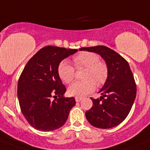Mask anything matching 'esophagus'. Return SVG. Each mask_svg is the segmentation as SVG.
I'll use <instances>...</instances> for the list:
<instances>
[{
	"mask_svg": "<svg viewBox=\"0 0 150 150\" xmlns=\"http://www.w3.org/2000/svg\"><path fill=\"white\" fill-rule=\"evenodd\" d=\"M81 100H82V98H81V97H75V101H76V102H80Z\"/></svg>",
	"mask_w": 150,
	"mask_h": 150,
	"instance_id": "obj_1",
	"label": "esophagus"
}]
</instances>
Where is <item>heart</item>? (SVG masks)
<instances>
[{
	"label": "heart",
	"mask_w": 150,
	"mask_h": 150,
	"mask_svg": "<svg viewBox=\"0 0 150 150\" xmlns=\"http://www.w3.org/2000/svg\"><path fill=\"white\" fill-rule=\"evenodd\" d=\"M73 62L76 68H87L84 72V81H76L69 86L68 92L71 96L82 97L91 93L97 86L106 83L108 78V67L106 63L101 62L97 53L83 52L75 56ZM58 74L61 80L69 84L74 79L75 69L66 60H63L58 66Z\"/></svg>",
	"instance_id": "1"
}]
</instances>
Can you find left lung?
Listing matches in <instances>:
<instances>
[{"label":"left lung","mask_w":150,"mask_h":150,"mask_svg":"<svg viewBox=\"0 0 150 150\" xmlns=\"http://www.w3.org/2000/svg\"><path fill=\"white\" fill-rule=\"evenodd\" d=\"M80 50L101 56L108 67V78L100 98H91L93 106L85 116L93 127L107 129L122 123L131 111L137 94L134 75L128 62L118 53L106 46L81 47Z\"/></svg>","instance_id":"obj_1"}]
</instances>
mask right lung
<instances>
[{
	"label": "right lung",
	"instance_id": "right-lung-1",
	"mask_svg": "<svg viewBox=\"0 0 150 150\" xmlns=\"http://www.w3.org/2000/svg\"><path fill=\"white\" fill-rule=\"evenodd\" d=\"M77 51L44 47L25 66L18 81L17 95L21 111L34 128L51 131L66 123L75 100L63 96L66 89L58 74V66L62 59ZM57 96L58 99L52 100Z\"/></svg>",
	"mask_w": 150,
	"mask_h": 150
}]
</instances>
